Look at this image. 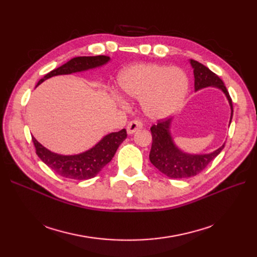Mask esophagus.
<instances>
[{"instance_id":"obj_1","label":"esophagus","mask_w":257,"mask_h":257,"mask_svg":"<svg viewBox=\"0 0 257 257\" xmlns=\"http://www.w3.org/2000/svg\"><path fill=\"white\" fill-rule=\"evenodd\" d=\"M142 127H143L142 121H139V120H133V121H131V122L127 124V133H128V134H133V133H135L136 131L141 130Z\"/></svg>"}]
</instances>
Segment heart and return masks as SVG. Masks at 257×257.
<instances>
[{
	"instance_id": "1",
	"label": "heart",
	"mask_w": 257,
	"mask_h": 257,
	"mask_svg": "<svg viewBox=\"0 0 257 257\" xmlns=\"http://www.w3.org/2000/svg\"><path fill=\"white\" fill-rule=\"evenodd\" d=\"M116 88L123 97L142 99L143 110L149 118L163 119L181 106L189 80L180 68L138 64L119 74Z\"/></svg>"
}]
</instances>
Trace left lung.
I'll list each match as a JSON object with an SVG mask.
<instances>
[{
  "label": "left lung",
  "instance_id": "obj_1",
  "mask_svg": "<svg viewBox=\"0 0 257 257\" xmlns=\"http://www.w3.org/2000/svg\"><path fill=\"white\" fill-rule=\"evenodd\" d=\"M194 69V88L198 91L207 87H214L223 91L230 106V120L232 118V103L229 93L220 77L195 60H190ZM170 123L172 119H162L158 121L157 125H152V146L149 159L152 164L161 173L169 178L182 179L198 175L200 172L213 161L222 151L224 145L219 149L209 154H190L185 153L175 145L172 134H170Z\"/></svg>",
  "mask_w": 257,
  "mask_h": 257
}]
</instances>
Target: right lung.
<instances>
[{
    "instance_id": "obj_1",
    "label": "right lung",
    "mask_w": 257,
    "mask_h": 257,
    "mask_svg": "<svg viewBox=\"0 0 257 257\" xmlns=\"http://www.w3.org/2000/svg\"><path fill=\"white\" fill-rule=\"evenodd\" d=\"M109 60L110 58L107 56L74 58L66 62L65 64L45 75L37 82V85H40L43 81L53 76L68 75L99 67L106 64ZM126 136L125 128L114 132V133L104 136L91 149L75 155H62L53 153L46 149L33 136L32 141L38 158L49 168H51L54 173L64 178L74 179V180H87V179L95 177L112 160L116 149L126 138Z\"/></svg>"
}]
</instances>
